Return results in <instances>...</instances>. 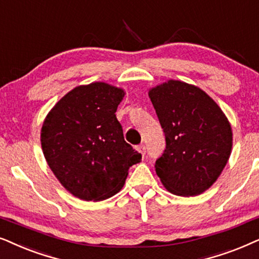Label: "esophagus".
<instances>
[{
    "label": "esophagus",
    "mask_w": 259,
    "mask_h": 259,
    "mask_svg": "<svg viewBox=\"0 0 259 259\" xmlns=\"http://www.w3.org/2000/svg\"><path fill=\"white\" fill-rule=\"evenodd\" d=\"M137 149H139V151L143 155V156H144V155H146L147 149H146V146H144V144H140V146L137 147Z\"/></svg>",
    "instance_id": "34e87169"
}]
</instances>
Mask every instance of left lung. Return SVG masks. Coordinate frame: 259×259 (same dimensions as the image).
<instances>
[{"instance_id": "8db88e82", "label": "left lung", "mask_w": 259, "mask_h": 259, "mask_svg": "<svg viewBox=\"0 0 259 259\" xmlns=\"http://www.w3.org/2000/svg\"><path fill=\"white\" fill-rule=\"evenodd\" d=\"M149 97L165 136V149L155 162L157 177L173 194H201L230 157L229 120L208 95L187 82H163L150 90Z\"/></svg>"}]
</instances>
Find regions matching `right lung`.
<instances>
[{
	"instance_id": "add662e5",
	"label": "right lung",
	"mask_w": 259,
	"mask_h": 259,
	"mask_svg": "<svg viewBox=\"0 0 259 259\" xmlns=\"http://www.w3.org/2000/svg\"><path fill=\"white\" fill-rule=\"evenodd\" d=\"M124 91L105 82L78 86L48 113L41 146L60 184L79 199L101 201L123 187L142 158L124 141L116 117Z\"/></svg>"
}]
</instances>
